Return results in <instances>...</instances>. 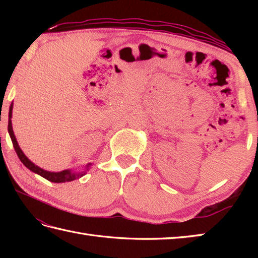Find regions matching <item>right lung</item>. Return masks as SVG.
<instances>
[{
    "mask_svg": "<svg viewBox=\"0 0 258 258\" xmlns=\"http://www.w3.org/2000/svg\"><path fill=\"white\" fill-rule=\"evenodd\" d=\"M12 109H13V103L11 104L10 112H9L8 131H9L10 138H11V140H12L14 150L16 152V154H18L20 161L23 163L24 165L30 169V171L38 174V175H40V176L44 177L47 180H50V182H53V183L71 182V180H75V179H78V178H80L82 176H84V175L86 174V171H89V168L92 165V163L87 164V165L85 166L86 171H83V172H82V171L81 172H72V171H71V169H64V171H62V172H48V171H45V169L38 167L37 165H35L34 163H32L29 160V158L25 156L24 153L22 152V150L20 149V146L18 144V141H16V139H15V135H14V132H13V127H12V120H11V118H12Z\"/></svg>",
    "mask_w": 258,
    "mask_h": 258,
    "instance_id": "1",
    "label": "right lung"
}]
</instances>
